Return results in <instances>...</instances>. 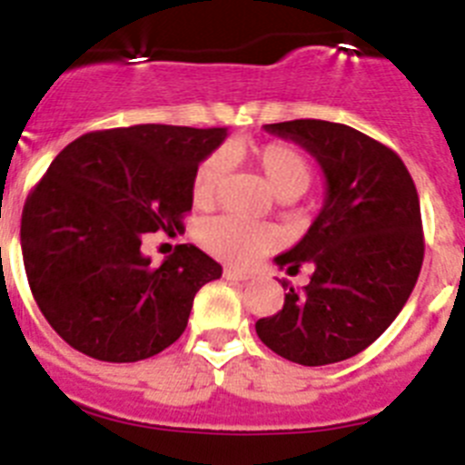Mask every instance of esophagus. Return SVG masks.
<instances>
[{
	"label": "esophagus",
	"mask_w": 465,
	"mask_h": 465,
	"mask_svg": "<svg viewBox=\"0 0 465 465\" xmlns=\"http://www.w3.org/2000/svg\"><path fill=\"white\" fill-rule=\"evenodd\" d=\"M223 278H225V281H240V282H246L251 276H249V273L237 272V269H223Z\"/></svg>",
	"instance_id": "34e87169"
}]
</instances>
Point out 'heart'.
Masks as SVG:
<instances>
[{
  "label": "heart",
  "mask_w": 465,
  "mask_h": 465,
  "mask_svg": "<svg viewBox=\"0 0 465 465\" xmlns=\"http://www.w3.org/2000/svg\"><path fill=\"white\" fill-rule=\"evenodd\" d=\"M253 159L262 171L269 189L278 198L302 196L312 183V166L299 148L282 141H272L253 150ZM228 171V159L223 153L207 154L196 169L192 183V196L198 205H205L219 192ZM198 242L216 258L237 267H251L264 253L278 244L276 230L272 225L253 223L237 216L221 214L205 219L198 225Z\"/></svg>",
  "instance_id": "heart-1"
}]
</instances>
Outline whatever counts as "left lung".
<instances>
[{
  "label": "left lung",
  "mask_w": 465,
  "mask_h": 465,
  "mask_svg": "<svg viewBox=\"0 0 465 465\" xmlns=\"http://www.w3.org/2000/svg\"><path fill=\"white\" fill-rule=\"evenodd\" d=\"M306 148L326 178L324 207L303 240L278 255L294 276L312 264L302 292L287 290L282 311L255 322L278 356L317 368L370 347L409 302L424 258L420 198L395 150L342 123L264 125Z\"/></svg>",
  "instance_id": "1"
}]
</instances>
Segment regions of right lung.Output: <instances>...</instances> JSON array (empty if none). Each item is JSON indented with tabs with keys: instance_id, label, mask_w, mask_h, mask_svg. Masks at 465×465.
Masks as SVG:
<instances>
[{
	"instance_id": "1",
	"label": "right lung",
	"mask_w": 465,
	"mask_h": 465,
	"mask_svg": "<svg viewBox=\"0 0 465 465\" xmlns=\"http://www.w3.org/2000/svg\"><path fill=\"white\" fill-rule=\"evenodd\" d=\"M225 136V127H116L56 154L26 196L20 244L31 294L70 347L136 362L184 333L193 296L221 264L180 244L153 267L141 244L183 230L198 163Z\"/></svg>"
}]
</instances>
